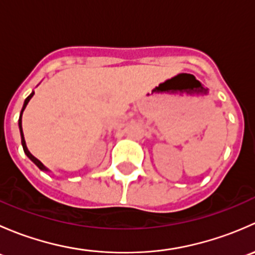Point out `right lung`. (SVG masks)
Wrapping results in <instances>:
<instances>
[{
	"label": "right lung",
	"mask_w": 255,
	"mask_h": 255,
	"mask_svg": "<svg viewBox=\"0 0 255 255\" xmlns=\"http://www.w3.org/2000/svg\"><path fill=\"white\" fill-rule=\"evenodd\" d=\"M33 95H34V91H32V94H30L29 96H28L27 99L24 100V104H23L22 111H20V115H19V121H18V127H19V132H20V140H22V146H23V150H24L25 155H27L28 158H29L30 160H32L33 163H34L35 165H37L38 168H39L42 171H50V170H49V169L47 168V166L43 165V163H40V161L38 160V159L35 158V156H33L32 154L29 153V150H28V149H27V145H25L24 137H23V130H22V115H23V111H24V110H25V107H27L28 102H29L30 99H32V97H33Z\"/></svg>",
	"instance_id": "obj_1"
}]
</instances>
